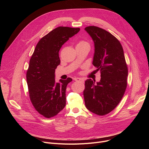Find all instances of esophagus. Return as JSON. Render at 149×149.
Listing matches in <instances>:
<instances>
[{
	"mask_svg": "<svg viewBox=\"0 0 149 149\" xmlns=\"http://www.w3.org/2000/svg\"><path fill=\"white\" fill-rule=\"evenodd\" d=\"M74 80L76 81H83V79L81 78H75Z\"/></svg>",
	"mask_w": 149,
	"mask_h": 149,
	"instance_id": "esophagus-1",
	"label": "esophagus"
}]
</instances>
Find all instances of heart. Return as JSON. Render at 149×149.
Listing matches in <instances>:
<instances>
[{
    "instance_id": "1",
    "label": "heart",
    "mask_w": 149,
    "mask_h": 149,
    "mask_svg": "<svg viewBox=\"0 0 149 149\" xmlns=\"http://www.w3.org/2000/svg\"><path fill=\"white\" fill-rule=\"evenodd\" d=\"M85 46L90 47V45L88 42L85 40H79L77 45V47H85Z\"/></svg>"
}]
</instances>
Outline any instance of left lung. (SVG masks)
<instances>
[{
    "label": "left lung",
    "instance_id": "8db88e82",
    "mask_svg": "<svg viewBox=\"0 0 149 149\" xmlns=\"http://www.w3.org/2000/svg\"><path fill=\"white\" fill-rule=\"evenodd\" d=\"M94 42L93 64L101 72L100 81H85L83 92L85 104L92 113L104 116L119 104L127 86L128 68L120 41L102 28L90 26L85 28Z\"/></svg>",
    "mask_w": 149,
    "mask_h": 149
}]
</instances>
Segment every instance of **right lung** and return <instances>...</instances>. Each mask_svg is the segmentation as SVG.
<instances>
[{
    "instance_id": "add662e5",
    "label": "right lung",
    "mask_w": 149,
    "mask_h": 149,
    "mask_svg": "<svg viewBox=\"0 0 149 149\" xmlns=\"http://www.w3.org/2000/svg\"><path fill=\"white\" fill-rule=\"evenodd\" d=\"M80 28L58 27L42 37L30 59L26 80L30 100L35 109L49 118L56 116L66 104V88L71 78L56 82L55 72L60 64L59 51Z\"/></svg>"
}]
</instances>
